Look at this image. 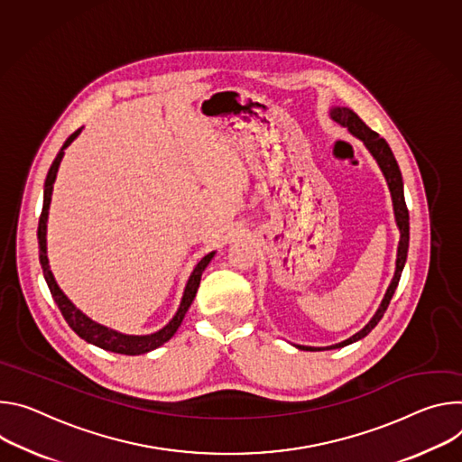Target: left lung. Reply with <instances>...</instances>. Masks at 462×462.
Returning a JSON list of instances; mask_svg holds the SVG:
<instances>
[{
    "mask_svg": "<svg viewBox=\"0 0 462 462\" xmlns=\"http://www.w3.org/2000/svg\"><path fill=\"white\" fill-rule=\"evenodd\" d=\"M330 117L339 123L341 126H346L350 130L352 135H356L357 139H362L365 143V146L369 148V152L373 153V158L378 162L389 190H391V198H393V209H394V218H396V226L400 229V242H398V253H396V270H394V277L382 299L380 309L376 310V314L373 316V319L360 330L357 334H354L352 337L336 343L332 346H325V348H316V346H302V345H295L300 350H328V348H341L346 346L357 339L365 337L383 318L387 306L394 295V290L398 286L405 259H407V247H409V211H407V205H405V198H403V181H402V172L398 169V163L393 156V152L387 144V141L383 137H380V134H376L374 130H371L360 117H357L352 110L348 108H332L330 110Z\"/></svg>",
    "mask_w": 462,
    "mask_h": 462,
    "instance_id": "left-lung-1",
    "label": "left lung"
}]
</instances>
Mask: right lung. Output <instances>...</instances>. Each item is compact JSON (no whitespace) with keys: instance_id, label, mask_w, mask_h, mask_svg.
<instances>
[{"instance_id":"add662e5","label":"right lung","mask_w":462,"mask_h":462,"mask_svg":"<svg viewBox=\"0 0 462 462\" xmlns=\"http://www.w3.org/2000/svg\"><path fill=\"white\" fill-rule=\"evenodd\" d=\"M82 128H79L75 134H71L64 146L60 148V152L57 153V158L53 162V165H51L49 172H47V178H45V185H43V208H42V215H40V222H38V247H40V264H42V270H43V277H45V282L51 290V295H53L55 302L59 304V309L64 316V319L68 321V325L88 343L98 346V348H105V350H110V352H117V354H126V356H137V354H144V352H150L153 348L162 346L163 343H167L174 334L176 330L180 328L189 306L192 304L194 297H196V291H198V286H199V281H201V273L203 270L208 268V264L211 263V259L215 257V251L205 254V257L196 264V268L192 270L189 281H187V286H185V291H183V297H181V302H180V309L176 312V316L158 332L153 334H146V336H126V334H121L117 330H112L105 325H98L95 321H91L88 316H84L77 306L66 297V293L59 288L53 273H51V268H49V261H47V217H49V203H51V194H53V183L57 180V172H59V167H60V162L64 158V150L77 139V135L80 134Z\"/></svg>"}]
</instances>
